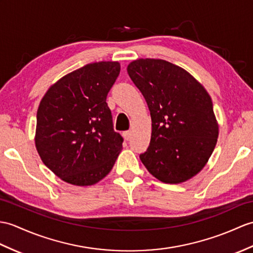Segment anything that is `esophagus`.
I'll return each instance as SVG.
<instances>
[{"instance_id": "1", "label": "esophagus", "mask_w": 253, "mask_h": 253, "mask_svg": "<svg viewBox=\"0 0 253 253\" xmlns=\"http://www.w3.org/2000/svg\"><path fill=\"white\" fill-rule=\"evenodd\" d=\"M123 136H124V138H125L126 140H130V139H131V136H132V133H131L130 130H127V131L123 132Z\"/></svg>"}]
</instances>
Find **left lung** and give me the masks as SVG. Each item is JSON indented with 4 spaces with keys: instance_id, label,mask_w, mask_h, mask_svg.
<instances>
[{
    "instance_id": "1",
    "label": "left lung",
    "mask_w": 253,
    "mask_h": 253,
    "mask_svg": "<svg viewBox=\"0 0 253 253\" xmlns=\"http://www.w3.org/2000/svg\"><path fill=\"white\" fill-rule=\"evenodd\" d=\"M127 72L151 113V141L141 162L164 183L190 180L206 166L219 137L208 91L186 70L163 59L140 58Z\"/></svg>"
}]
</instances>
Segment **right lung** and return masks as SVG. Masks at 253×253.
<instances>
[{
	"label": "right lung",
	"instance_id": "obj_1",
	"mask_svg": "<svg viewBox=\"0 0 253 253\" xmlns=\"http://www.w3.org/2000/svg\"><path fill=\"white\" fill-rule=\"evenodd\" d=\"M120 71L117 61L88 63L62 76L41 100L35 148L44 165L69 184L98 183L123 150L105 102Z\"/></svg>",
	"mask_w": 253,
	"mask_h": 253
}]
</instances>
